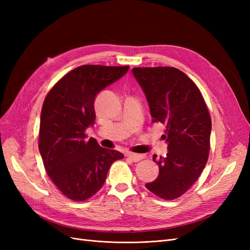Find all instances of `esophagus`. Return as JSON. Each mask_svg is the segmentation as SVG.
Returning <instances> with one entry per match:
<instances>
[{"mask_svg": "<svg viewBox=\"0 0 250 250\" xmlns=\"http://www.w3.org/2000/svg\"><path fill=\"white\" fill-rule=\"evenodd\" d=\"M127 157L131 160L132 162H140L144 158V155L142 154H135V153H127Z\"/></svg>", "mask_w": 250, "mask_h": 250, "instance_id": "obj_1", "label": "esophagus"}]
</instances>
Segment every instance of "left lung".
I'll list each match as a JSON object with an SVG mask.
<instances>
[{"label":"left lung","mask_w":250,"mask_h":250,"mask_svg":"<svg viewBox=\"0 0 250 250\" xmlns=\"http://www.w3.org/2000/svg\"><path fill=\"white\" fill-rule=\"evenodd\" d=\"M132 73L149 103L152 123L166 126L163 139L169 152L153 161L160 174L148 190L165 200L184 195L206 167L211 120L198 86L176 67H133Z\"/></svg>","instance_id":"8db88e82"}]
</instances>
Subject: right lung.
Masks as SVG:
<instances>
[{"mask_svg": "<svg viewBox=\"0 0 250 250\" xmlns=\"http://www.w3.org/2000/svg\"><path fill=\"white\" fill-rule=\"evenodd\" d=\"M129 69L84 64L58 80L44 98L39 149L49 177L65 197L85 201L103 187L113 162L124 155L102 148L85 130L96 119L97 94Z\"/></svg>", "mask_w": 250, "mask_h": 250, "instance_id": "right-lung-1", "label": "right lung"}]
</instances>
